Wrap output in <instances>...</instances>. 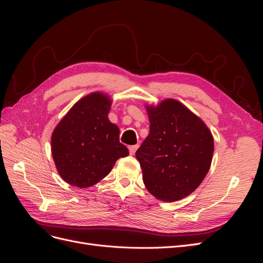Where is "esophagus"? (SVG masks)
Masks as SVG:
<instances>
[{"instance_id":"esophagus-1","label":"esophagus","mask_w":263,"mask_h":263,"mask_svg":"<svg viewBox=\"0 0 263 263\" xmlns=\"http://www.w3.org/2000/svg\"><path fill=\"white\" fill-rule=\"evenodd\" d=\"M138 145H134V146H129L128 149H129V153L130 155H135V153H136V150L138 149Z\"/></svg>"}]
</instances>
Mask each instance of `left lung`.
Segmentation results:
<instances>
[{"label": "left lung", "mask_w": 263, "mask_h": 263, "mask_svg": "<svg viewBox=\"0 0 263 263\" xmlns=\"http://www.w3.org/2000/svg\"><path fill=\"white\" fill-rule=\"evenodd\" d=\"M146 108L150 132L136 151L142 180L158 200H182L198 187L210 170L212 133L177 100L168 99Z\"/></svg>", "instance_id": "obj_1"}]
</instances>
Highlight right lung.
<instances>
[{
    "label": "right lung",
    "instance_id": "add662e5",
    "mask_svg": "<svg viewBox=\"0 0 263 263\" xmlns=\"http://www.w3.org/2000/svg\"><path fill=\"white\" fill-rule=\"evenodd\" d=\"M106 94L94 92L72 106L51 136L52 158L60 177L71 185L89 187L113 169L128 149L119 142L118 127L109 122Z\"/></svg>",
    "mask_w": 263,
    "mask_h": 263
}]
</instances>
